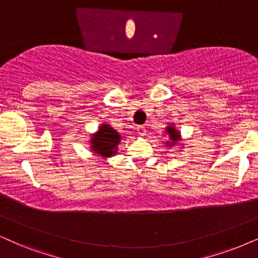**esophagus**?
I'll use <instances>...</instances> for the list:
<instances>
[{
	"label": "esophagus",
	"instance_id": "1",
	"mask_svg": "<svg viewBox=\"0 0 258 258\" xmlns=\"http://www.w3.org/2000/svg\"><path fill=\"white\" fill-rule=\"evenodd\" d=\"M137 132H138V135L140 137H144L146 135V128L144 126H139L138 128H137Z\"/></svg>",
	"mask_w": 258,
	"mask_h": 258
}]
</instances>
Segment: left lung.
<instances>
[{"mask_svg":"<svg viewBox=\"0 0 258 258\" xmlns=\"http://www.w3.org/2000/svg\"><path fill=\"white\" fill-rule=\"evenodd\" d=\"M165 135L168 136V139L165 140L164 144L168 149L175 148V146H177L181 143V140H182L181 132L176 128L174 122L169 123V125L165 127ZM181 146H182V144H181Z\"/></svg>","mask_w":258,"mask_h":258,"instance_id":"8db88e82","label":"left lung"}]
</instances>
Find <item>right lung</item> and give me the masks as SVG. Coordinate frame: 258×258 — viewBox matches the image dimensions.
Masks as SVG:
<instances>
[{
	"mask_svg": "<svg viewBox=\"0 0 258 258\" xmlns=\"http://www.w3.org/2000/svg\"><path fill=\"white\" fill-rule=\"evenodd\" d=\"M120 140H121L120 133L115 131L109 123L102 122L97 128V131L90 136L89 149L96 156L106 159L113 157L118 153Z\"/></svg>",
	"mask_w": 258,
	"mask_h": 258,
	"instance_id": "1",
	"label": "right lung"
}]
</instances>
